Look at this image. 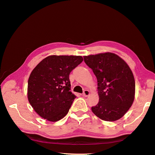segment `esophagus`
<instances>
[{
	"mask_svg": "<svg viewBox=\"0 0 155 155\" xmlns=\"http://www.w3.org/2000/svg\"><path fill=\"white\" fill-rule=\"evenodd\" d=\"M82 95L83 96H85V97L88 96L89 95H90V91H88V90H85V91H84L83 93L82 94Z\"/></svg>",
	"mask_w": 155,
	"mask_h": 155,
	"instance_id": "esophagus-1",
	"label": "esophagus"
}]
</instances>
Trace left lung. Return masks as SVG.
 Listing matches in <instances>:
<instances>
[{
  "label": "left lung",
  "instance_id": "obj_1",
  "mask_svg": "<svg viewBox=\"0 0 155 155\" xmlns=\"http://www.w3.org/2000/svg\"><path fill=\"white\" fill-rule=\"evenodd\" d=\"M97 80L99 102L91 109L102 120L114 121L123 117L132 106L135 81L125 61L111 52L83 56Z\"/></svg>",
  "mask_w": 155,
  "mask_h": 155
}]
</instances>
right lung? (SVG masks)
Here are the masks:
<instances>
[{
	"instance_id": "1",
	"label": "right lung",
	"mask_w": 155,
	"mask_h": 155,
	"mask_svg": "<svg viewBox=\"0 0 155 155\" xmlns=\"http://www.w3.org/2000/svg\"><path fill=\"white\" fill-rule=\"evenodd\" d=\"M83 60L80 55H49L32 70L28 100L41 118L55 122L67 114L76 97L70 91L69 74Z\"/></svg>"
}]
</instances>
